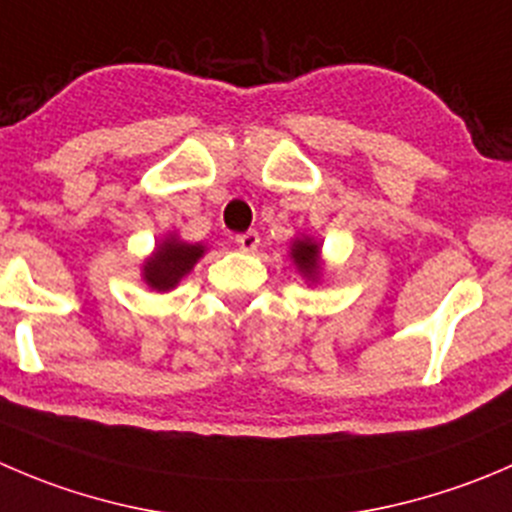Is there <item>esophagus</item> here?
I'll list each match as a JSON object with an SVG mask.
<instances>
[{"label":"esophagus","instance_id":"esophagus-1","mask_svg":"<svg viewBox=\"0 0 512 512\" xmlns=\"http://www.w3.org/2000/svg\"><path fill=\"white\" fill-rule=\"evenodd\" d=\"M235 242L240 245V250L255 252L257 245H260V235H257L255 230H247V232H240V235L235 237Z\"/></svg>","mask_w":512,"mask_h":512}]
</instances>
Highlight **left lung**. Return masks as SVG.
I'll return each instance as SVG.
<instances>
[{
  "label": "left lung",
  "instance_id": "8db88e82",
  "mask_svg": "<svg viewBox=\"0 0 512 512\" xmlns=\"http://www.w3.org/2000/svg\"><path fill=\"white\" fill-rule=\"evenodd\" d=\"M292 257H295V265L305 272L310 280H315L317 270H320V245L312 240H297L292 245Z\"/></svg>",
  "mask_w": 512,
  "mask_h": 512
}]
</instances>
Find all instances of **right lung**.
<instances>
[{
	"label": "right lung",
	"instance_id": "right-lung-1",
	"mask_svg": "<svg viewBox=\"0 0 512 512\" xmlns=\"http://www.w3.org/2000/svg\"><path fill=\"white\" fill-rule=\"evenodd\" d=\"M202 245H187V242L167 240L157 247L155 257L145 265V280L152 290L165 292L175 287L187 272L192 270L202 257Z\"/></svg>",
	"mask_w": 512,
	"mask_h": 512
}]
</instances>
